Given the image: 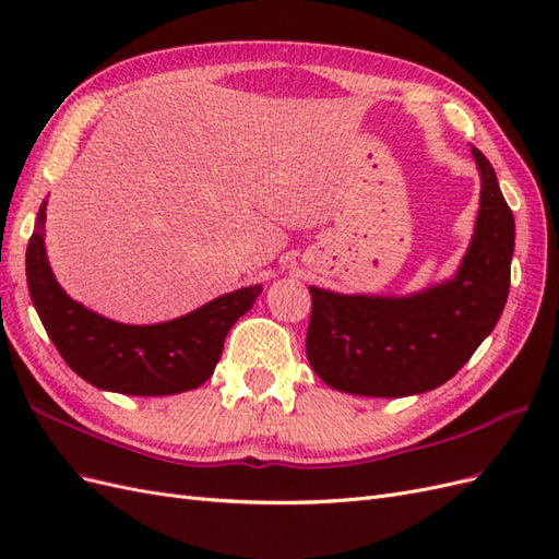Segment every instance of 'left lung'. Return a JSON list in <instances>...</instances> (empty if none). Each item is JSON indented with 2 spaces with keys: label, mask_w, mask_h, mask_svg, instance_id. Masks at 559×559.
<instances>
[{
  "label": "left lung",
  "mask_w": 559,
  "mask_h": 559,
  "mask_svg": "<svg viewBox=\"0 0 559 559\" xmlns=\"http://www.w3.org/2000/svg\"><path fill=\"white\" fill-rule=\"evenodd\" d=\"M483 177L476 235L454 280L408 298L341 296L310 286L308 361L329 386L359 396H411L448 382L503 312L515 247L513 212L492 165Z\"/></svg>",
  "instance_id": "1"
}]
</instances>
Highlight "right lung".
Returning <instances> with one entry per match:
<instances>
[{"label": "right lung", "mask_w": 559, "mask_h": 559, "mask_svg": "<svg viewBox=\"0 0 559 559\" xmlns=\"http://www.w3.org/2000/svg\"><path fill=\"white\" fill-rule=\"evenodd\" d=\"M44 222L46 202L39 207L37 233H32L25 257L32 302L67 366L107 392L167 396L200 386L214 373L230 326L263 292L259 284L245 286L165 324H118L86 310L60 289L46 261Z\"/></svg>", "instance_id": "right-lung-1"}]
</instances>
